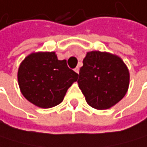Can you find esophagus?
Instances as JSON below:
<instances>
[{
	"instance_id": "esophagus-1",
	"label": "esophagus",
	"mask_w": 147,
	"mask_h": 147,
	"mask_svg": "<svg viewBox=\"0 0 147 147\" xmlns=\"http://www.w3.org/2000/svg\"><path fill=\"white\" fill-rule=\"evenodd\" d=\"M74 71H75L77 74H79V72H80V67H79V66L75 67V68H74Z\"/></svg>"
}]
</instances>
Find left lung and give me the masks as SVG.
<instances>
[{
	"mask_svg": "<svg viewBox=\"0 0 147 147\" xmlns=\"http://www.w3.org/2000/svg\"><path fill=\"white\" fill-rule=\"evenodd\" d=\"M78 84L90 107L98 110L108 109L127 93L129 74L119 57L90 51L83 59Z\"/></svg>",
	"mask_w": 147,
	"mask_h": 147,
	"instance_id": "8db88e82",
	"label": "left lung"
}]
</instances>
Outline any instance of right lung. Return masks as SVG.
I'll return each instance as SVG.
<instances>
[{
    "instance_id": "obj_1",
    "label": "right lung",
    "mask_w": 147,
    "mask_h": 147,
    "mask_svg": "<svg viewBox=\"0 0 147 147\" xmlns=\"http://www.w3.org/2000/svg\"><path fill=\"white\" fill-rule=\"evenodd\" d=\"M78 74L58 60L55 52L32 53L18 68V80L23 96L42 108L60 104L68 88L76 82Z\"/></svg>"
}]
</instances>
